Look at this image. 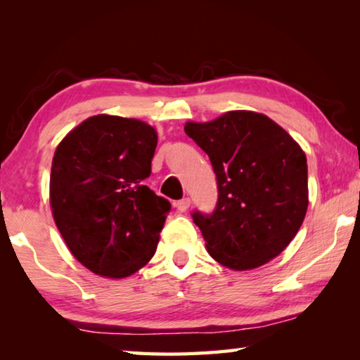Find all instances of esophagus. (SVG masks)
<instances>
[{
  "mask_svg": "<svg viewBox=\"0 0 360 360\" xmlns=\"http://www.w3.org/2000/svg\"><path fill=\"white\" fill-rule=\"evenodd\" d=\"M174 206H176V210H178V211L184 212V211L188 210V206H191V198H188V197L181 198V200H178V202L174 203Z\"/></svg>",
  "mask_w": 360,
  "mask_h": 360,
  "instance_id": "esophagus-1",
  "label": "esophagus"
}]
</instances>
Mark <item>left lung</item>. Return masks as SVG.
Returning a JSON list of instances; mask_svg holds the SVG:
<instances>
[{
    "mask_svg": "<svg viewBox=\"0 0 360 360\" xmlns=\"http://www.w3.org/2000/svg\"><path fill=\"white\" fill-rule=\"evenodd\" d=\"M184 130L206 154L217 179L211 214L193 211L210 255L231 270H252L294 240L308 208L307 155L276 122L230 111Z\"/></svg>",
    "mask_w": 360,
    "mask_h": 360,
    "instance_id": "left-lung-1",
    "label": "left lung"
}]
</instances>
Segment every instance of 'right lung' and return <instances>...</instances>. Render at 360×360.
I'll list each match as a JSON object with an SVG mask.
<instances>
[{
    "mask_svg": "<svg viewBox=\"0 0 360 360\" xmlns=\"http://www.w3.org/2000/svg\"><path fill=\"white\" fill-rule=\"evenodd\" d=\"M157 131L138 119L98 114L53 154L51 208L66 246L95 275L127 278L155 254L172 205L143 184Z\"/></svg>",
    "mask_w": 360,
    "mask_h": 360,
    "instance_id": "right-lung-1",
    "label": "right lung"
}]
</instances>
